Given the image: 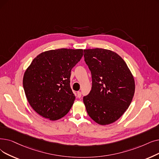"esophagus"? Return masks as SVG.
Listing matches in <instances>:
<instances>
[{"label":"esophagus","mask_w":159,"mask_h":159,"mask_svg":"<svg viewBox=\"0 0 159 159\" xmlns=\"http://www.w3.org/2000/svg\"><path fill=\"white\" fill-rule=\"evenodd\" d=\"M77 98H81V95H82V93L80 92H77Z\"/></svg>","instance_id":"34e87169"}]
</instances>
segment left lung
Returning <instances> with one entry per match:
<instances>
[{"mask_svg": "<svg viewBox=\"0 0 159 159\" xmlns=\"http://www.w3.org/2000/svg\"><path fill=\"white\" fill-rule=\"evenodd\" d=\"M84 61L92 73V87L83 98L89 116L99 125L118 120L129 108L135 83L125 61L107 49H85Z\"/></svg>", "mask_w": 159, "mask_h": 159, "instance_id": "left-lung-1", "label": "left lung"}]
</instances>
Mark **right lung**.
Returning a JSON list of instances; mask_svg holds the SVG:
<instances>
[{
    "instance_id": "add662e5",
    "label": "right lung",
    "mask_w": 159,
    "mask_h": 159,
    "mask_svg": "<svg viewBox=\"0 0 159 159\" xmlns=\"http://www.w3.org/2000/svg\"><path fill=\"white\" fill-rule=\"evenodd\" d=\"M83 54L82 49H59L41 52L33 60L23 84L27 100L38 114L55 121L70 111L75 99L71 71Z\"/></svg>"
}]
</instances>
